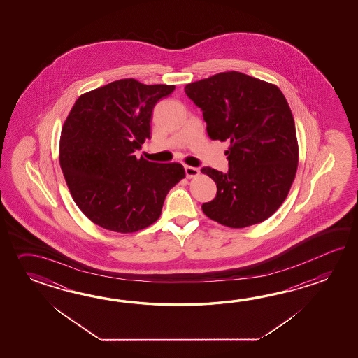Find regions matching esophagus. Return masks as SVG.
Returning <instances> with one entry per match:
<instances>
[{
    "instance_id": "34e87169",
    "label": "esophagus",
    "mask_w": 358,
    "mask_h": 358,
    "mask_svg": "<svg viewBox=\"0 0 358 358\" xmlns=\"http://www.w3.org/2000/svg\"><path fill=\"white\" fill-rule=\"evenodd\" d=\"M184 171H185V176L190 179V178H196V176H199V169L193 168V166H188V165H185L184 166Z\"/></svg>"
}]
</instances>
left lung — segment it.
<instances>
[{"label":"left lung","instance_id":"8db88e82","mask_svg":"<svg viewBox=\"0 0 358 358\" xmlns=\"http://www.w3.org/2000/svg\"><path fill=\"white\" fill-rule=\"evenodd\" d=\"M184 91L202 110L208 137L230 143L228 173L201 169L217 187L202 211L229 228L266 220L282 206L297 173L296 125L282 91L239 71L187 84Z\"/></svg>","mask_w":358,"mask_h":358}]
</instances>
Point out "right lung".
Returning <instances> with one entry per match:
<instances>
[{
    "mask_svg": "<svg viewBox=\"0 0 358 358\" xmlns=\"http://www.w3.org/2000/svg\"><path fill=\"white\" fill-rule=\"evenodd\" d=\"M176 85L120 79L76 99L61 129L60 166L80 211L101 228L134 233L160 217L165 197L185 176L178 162L134 152L151 137L153 107Z\"/></svg>",
    "mask_w": 358,
    "mask_h": 358,
    "instance_id": "add662e5",
    "label": "right lung"
}]
</instances>
